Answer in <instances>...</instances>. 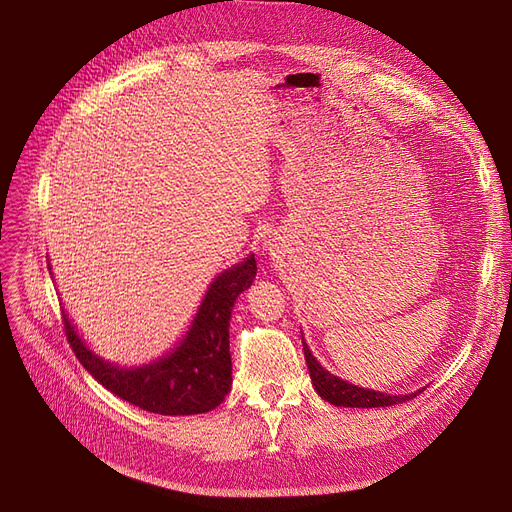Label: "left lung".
<instances>
[{
    "label": "left lung",
    "mask_w": 512,
    "mask_h": 512,
    "mask_svg": "<svg viewBox=\"0 0 512 512\" xmlns=\"http://www.w3.org/2000/svg\"><path fill=\"white\" fill-rule=\"evenodd\" d=\"M303 349H305V360L309 366L311 373V381L315 385V392L320 394L324 400H328L330 404H337V407H358V409H375V407H392V404H400L407 402L411 398H415L417 394H407V396H390L383 392H373V390H364V387H356L351 385L339 377L330 375L328 370H324L317 362L311 351L307 347V343L303 341Z\"/></svg>",
    "instance_id": "obj_1"
}]
</instances>
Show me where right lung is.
<instances>
[{
  "instance_id": "add662e5",
  "label": "right lung",
  "mask_w": 512,
  "mask_h": 512,
  "mask_svg": "<svg viewBox=\"0 0 512 512\" xmlns=\"http://www.w3.org/2000/svg\"><path fill=\"white\" fill-rule=\"evenodd\" d=\"M256 260L250 256L239 267L218 275L209 286L186 339L169 356L142 368H118L103 362L76 334L63 311L69 347L80 364L105 390L135 407L158 415H197L216 409L231 392L233 362L228 349V326L235 298L252 286Z\"/></svg>"
}]
</instances>
